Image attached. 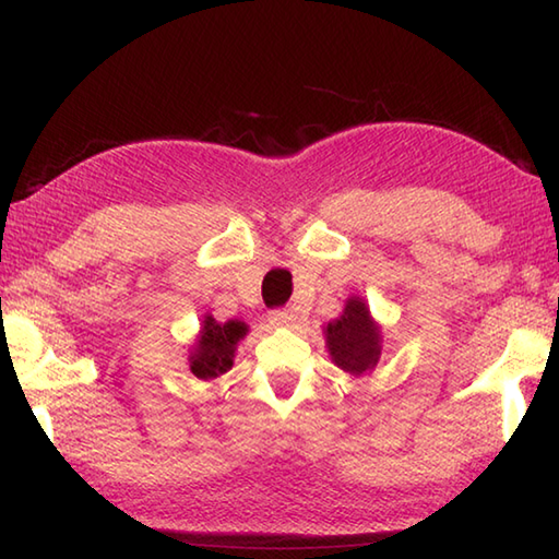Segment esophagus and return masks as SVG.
Instances as JSON below:
<instances>
[{
    "label": "esophagus",
    "instance_id": "1",
    "mask_svg": "<svg viewBox=\"0 0 559 559\" xmlns=\"http://www.w3.org/2000/svg\"><path fill=\"white\" fill-rule=\"evenodd\" d=\"M295 319H298V314H295L293 310H276L269 314V324L271 326H293Z\"/></svg>",
    "mask_w": 559,
    "mask_h": 559
}]
</instances>
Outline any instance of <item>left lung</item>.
<instances>
[{"label": "left lung", "mask_w": 559, "mask_h": 559, "mask_svg": "<svg viewBox=\"0 0 559 559\" xmlns=\"http://www.w3.org/2000/svg\"><path fill=\"white\" fill-rule=\"evenodd\" d=\"M324 338L331 362L350 377L370 374L382 355V326L360 295H350L343 312L324 326Z\"/></svg>", "instance_id": "left-lung-1"}]
</instances>
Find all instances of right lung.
I'll list each match as a JSON object with an SVG mask.
<instances>
[{
	"label": "right lung",
	"instance_id": "1",
	"mask_svg": "<svg viewBox=\"0 0 559 559\" xmlns=\"http://www.w3.org/2000/svg\"><path fill=\"white\" fill-rule=\"evenodd\" d=\"M247 331L249 326L240 319L216 322L213 314L206 312L192 348H189V370L204 382L223 377L233 367L237 343L247 336Z\"/></svg>",
	"mask_w": 559,
	"mask_h": 559
}]
</instances>
